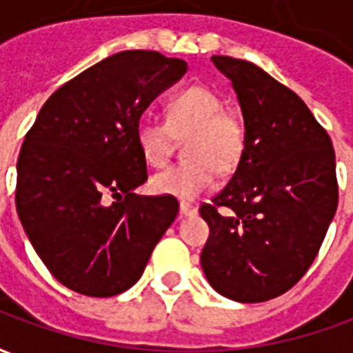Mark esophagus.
<instances>
[{
    "label": "esophagus",
    "mask_w": 353,
    "mask_h": 353,
    "mask_svg": "<svg viewBox=\"0 0 353 353\" xmlns=\"http://www.w3.org/2000/svg\"><path fill=\"white\" fill-rule=\"evenodd\" d=\"M199 212V208L192 206V204H187V202H181L179 204V214L183 215V217H191V215H196Z\"/></svg>",
    "instance_id": "1"
}]
</instances>
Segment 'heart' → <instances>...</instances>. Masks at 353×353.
Here are the masks:
<instances>
[{"mask_svg":"<svg viewBox=\"0 0 353 353\" xmlns=\"http://www.w3.org/2000/svg\"><path fill=\"white\" fill-rule=\"evenodd\" d=\"M189 161L166 168L151 177V189L179 200H194L219 174H229L242 161L245 128L236 115L225 111V101L206 87H192L177 94L166 105V123L139 121L136 143L151 166H164L176 145L187 138Z\"/></svg>","mask_w":353,"mask_h":353,"instance_id":"obj_1","label":"heart"}]
</instances>
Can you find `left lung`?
I'll return each mask as SVG.
<instances>
[{
  "label": "left lung",
  "mask_w": 353,
  "mask_h": 353,
  "mask_svg": "<svg viewBox=\"0 0 353 353\" xmlns=\"http://www.w3.org/2000/svg\"><path fill=\"white\" fill-rule=\"evenodd\" d=\"M238 96L245 151L227 187L200 215L210 285L230 301L285 293L316 259L339 204L331 138L299 96L248 60L212 57ZM230 208L219 214L216 208Z\"/></svg>",
  "instance_id": "8db88e82"
}]
</instances>
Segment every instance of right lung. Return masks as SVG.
I'll list each match as a JSON object with an SVG mask.
<instances>
[{
	"label": "right lung",
	"mask_w": 353,
	"mask_h": 353,
	"mask_svg": "<svg viewBox=\"0 0 353 353\" xmlns=\"http://www.w3.org/2000/svg\"><path fill=\"white\" fill-rule=\"evenodd\" d=\"M185 72V60L154 50L117 52L58 88L26 134L17 212L35 253L72 291L130 289L176 219L174 196L134 192L147 181L136 126ZM109 194L117 199L111 205Z\"/></svg>",
	"instance_id": "1"
}]
</instances>
